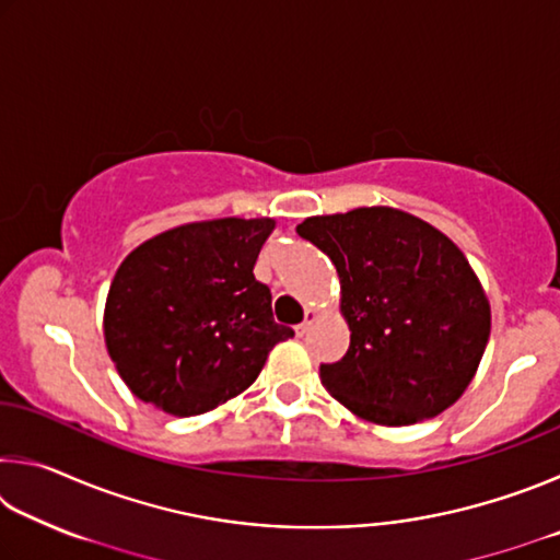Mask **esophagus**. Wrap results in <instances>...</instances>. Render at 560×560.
I'll return each mask as SVG.
<instances>
[{"label": "esophagus", "mask_w": 560, "mask_h": 560, "mask_svg": "<svg viewBox=\"0 0 560 560\" xmlns=\"http://www.w3.org/2000/svg\"><path fill=\"white\" fill-rule=\"evenodd\" d=\"M318 320V311L316 308H306V320H301V324L296 326V336L303 338L311 330V326H314Z\"/></svg>", "instance_id": "34e87169"}]
</instances>
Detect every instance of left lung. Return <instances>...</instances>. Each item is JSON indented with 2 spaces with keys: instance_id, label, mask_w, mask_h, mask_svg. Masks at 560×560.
<instances>
[{
  "instance_id": "obj_1",
  "label": "left lung",
  "mask_w": 560,
  "mask_h": 560,
  "mask_svg": "<svg viewBox=\"0 0 560 560\" xmlns=\"http://www.w3.org/2000/svg\"><path fill=\"white\" fill-rule=\"evenodd\" d=\"M299 236L334 261L348 353L320 365L330 397L360 420L405 428L459 400L491 330L489 296L438 226L395 207L306 217Z\"/></svg>"
}]
</instances>
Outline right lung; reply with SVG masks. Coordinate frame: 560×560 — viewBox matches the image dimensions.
Masks as SVG:
<instances>
[{
    "label": "right lung",
    "instance_id": "1",
    "mask_svg": "<svg viewBox=\"0 0 560 560\" xmlns=\"http://www.w3.org/2000/svg\"><path fill=\"white\" fill-rule=\"evenodd\" d=\"M271 217H220L165 230L120 261L103 338L128 390L155 410L192 417L244 393L293 336L271 314L254 264Z\"/></svg>",
    "mask_w": 560,
    "mask_h": 560
}]
</instances>
